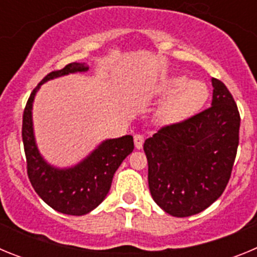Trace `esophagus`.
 Masks as SVG:
<instances>
[{"label":"esophagus","mask_w":257,"mask_h":257,"mask_svg":"<svg viewBox=\"0 0 257 257\" xmlns=\"http://www.w3.org/2000/svg\"><path fill=\"white\" fill-rule=\"evenodd\" d=\"M134 143H135L136 149H142L143 144H144V136L139 135V134H136V135L134 136Z\"/></svg>","instance_id":"esophagus-1"}]
</instances>
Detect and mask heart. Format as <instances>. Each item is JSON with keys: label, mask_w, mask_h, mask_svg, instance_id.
Instances as JSON below:
<instances>
[{"label": "heart", "mask_w": 257, "mask_h": 257, "mask_svg": "<svg viewBox=\"0 0 257 257\" xmlns=\"http://www.w3.org/2000/svg\"><path fill=\"white\" fill-rule=\"evenodd\" d=\"M157 95L166 97L154 110L156 122L176 124L201 110L210 96V90L202 81H189L187 76H174L161 83Z\"/></svg>", "instance_id": "heart-1"}]
</instances>
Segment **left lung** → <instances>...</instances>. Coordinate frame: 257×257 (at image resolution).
I'll use <instances>...</instances> for the list:
<instances>
[{"label": "left lung", "mask_w": 257, "mask_h": 257, "mask_svg": "<svg viewBox=\"0 0 257 257\" xmlns=\"http://www.w3.org/2000/svg\"><path fill=\"white\" fill-rule=\"evenodd\" d=\"M211 82L210 108L163 127L144 143L152 197L175 217L202 212L221 196L237 154V104L221 81Z\"/></svg>", "instance_id": "1"}]
</instances>
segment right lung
I'll list each match as a JSON object with an SVG mask.
<instances>
[{
	"instance_id": "right-lung-1",
	"label": "right lung",
	"mask_w": 257,
	"mask_h": 257,
	"mask_svg": "<svg viewBox=\"0 0 257 257\" xmlns=\"http://www.w3.org/2000/svg\"><path fill=\"white\" fill-rule=\"evenodd\" d=\"M87 70L86 63H70L63 69L47 74L31 94L23 114V144L32 187L50 207L73 216H82L100 205L110 189L114 172L134 151L133 136L124 135L103 140L83 160L69 167L51 165L41 154L32 112L38 90L47 81Z\"/></svg>"
}]
</instances>
